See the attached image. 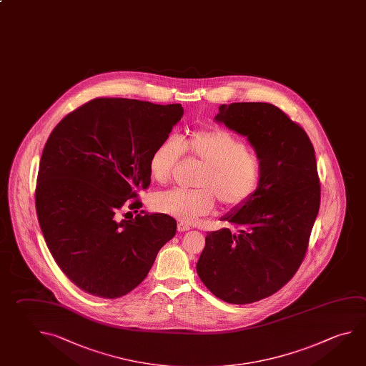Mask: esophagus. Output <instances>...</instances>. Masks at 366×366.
I'll return each instance as SVG.
<instances>
[{"label": "esophagus", "mask_w": 366, "mask_h": 366, "mask_svg": "<svg viewBox=\"0 0 366 366\" xmlns=\"http://www.w3.org/2000/svg\"><path fill=\"white\" fill-rule=\"evenodd\" d=\"M177 230L180 231V232L189 231L190 230V226H187V224H184V222H179V224H177Z\"/></svg>", "instance_id": "1"}]
</instances>
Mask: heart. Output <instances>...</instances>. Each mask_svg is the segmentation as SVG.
Returning a JSON list of instances; mask_svg holds the SVG:
<instances>
[{
	"label": "heart",
	"mask_w": 366,
	"mask_h": 366,
	"mask_svg": "<svg viewBox=\"0 0 366 366\" xmlns=\"http://www.w3.org/2000/svg\"><path fill=\"white\" fill-rule=\"evenodd\" d=\"M182 153L200 162L204 168L195 185L199 189H171L155 192L150 205L155 211L181 222H192L208 214L214 198L224 208L245 204L261 180V163L247 144L224 129L197 131L181 142L167 137L155 147L149 159V174L158 184H166Z\"/></svg>",
	"instance_id": "1"
}]
</instances>
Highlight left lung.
Segmentation results:
<instances>
[{
	"label": "left lung",
	"instance_id": "left-lung-1",
	"mask_svg": "<svg viewBox=\"0 0 366 366\" xmlns=\"http://www.w3.org/2000/svg\"><path fill=\"white\" fill-rule=\"evenodd\" d=\"M214 121L247 137L261 163L256 194L221 218L237 227L208 232L197 263L219 300L247 305L274 295L293 277L307 250L320 207L312 144L275 105L222 104Z\"/></svg>",
	"mask_w": 366,
	"mask_h": 366
}]
</instances>
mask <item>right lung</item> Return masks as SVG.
<instances>
[{
	"label": "right lung",
	"instance_id": "right-lung-1",
	"mask_svg": "<svg viewBox=\"0 0 366 366\" xmlns=\"http://www.w3.org/2000/svg\"><path fill=\"white\" fill-rule=\"evenodd\" d=\"M184 114L181 104L102 97L64 117L39 162L36 211L55 262L86 293L114 300L148 275L176 221L118 212L150 185L149 159ZM134 202L129 208H142ZM137 213V211H134Z\"/></svg>",
	"mask_w": 366,
	"mask_h": 366
}]
</instances>
